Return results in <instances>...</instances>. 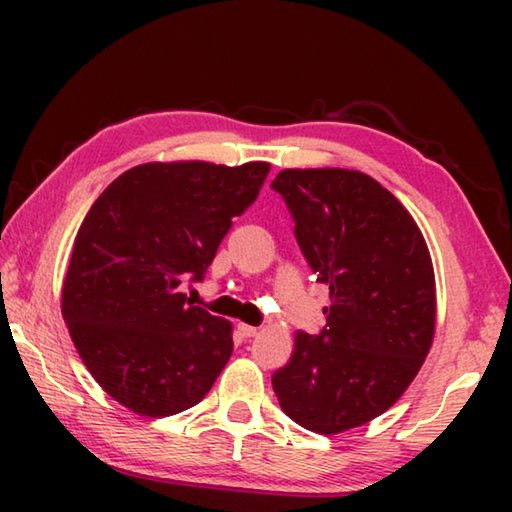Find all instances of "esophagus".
Listing matches in <instances>:
<instances>
[{
  "label": "esophagus",
  "instance_id": "34e87169",
  "mask_svg": "<svg viewBox=\"0 0 512 512\" xmlns=\"http://www.w3.org/2000/svg\"><path fill=\"white\" fill-rule=\"evenodd\" d=\"M239 332L244 334V336H257L259 334V327H253V325H246V323H239Z\"/></svg>",
  "mask_w": 512,
  "mask_h": 512
}]
</instances>
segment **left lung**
<instances>
[{
  "label": "left lung",
  "instance_id": "left-lung-1",
  "mask_svg": "<svg viewBox=\"0 0 512 512\" xmlns=\"http://www.w3.org/2000/svg\"><path fill=\"white\" fill-rule=\"evenodd\" d=\"M271 187L332 300L323 332L296 334L273 391L293 422L334 436L391 409L422 368L436 332L431 255L406 207L366 173L284 169Z\"/></svg>",
  "mask_w": 512,
  "mask_h": 512
}]
</instances>
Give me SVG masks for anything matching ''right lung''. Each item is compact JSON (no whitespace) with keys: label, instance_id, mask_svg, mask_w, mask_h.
Segmentation results:
<instances>
[{"label":"right lung","instance_id":"obj_1","mask_svg":"<svg viewBox=\"0 0 512 512\" xmlns=\"http://www.w3.org/2000/svg\"><path fill=\"white\" fill-rule=\"evenodd\" d=\"M268 171V162H146L85 214L60 307L85 368L128 411L176 415L221 375L232 323L194 307L180 284L203 280Z\"/></svg>","mask_w":512,"mask_h":512}]
</instances>
